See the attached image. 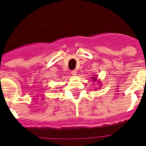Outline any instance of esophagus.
<instances>
[{"mask_svg": "<svg viewBox=\"0 0 146 146\" xmlns=\"http://www.w3.org/2000/svg\"><path fill=\"white\" fill-rule=\"evenodd\" d=\"M71 74H72V76H76L77 74V71L76 70L71 71Z\"/></svg>", "mask_w": 146, "mask_h": 146, "instance_id": "34e87169", "label": "esophagus"}]
</instances>
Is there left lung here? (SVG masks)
<instances>
[{
	"label": "left lung",
	"mask_w": 146,
	"mask_h": 146,
	"mask_svg": "<svg viewBox=\"0 0 146 146\" xmlns=\"http://www.w3.org/2000/svg\"><path fill=\"white\" fill-rule=\"evenodd\" d=\"M92 79H93V81H96V77H92ZM98 83H100V82H98Z\"/></svg>",
	"instance_id": "1"
}]
</instances>
